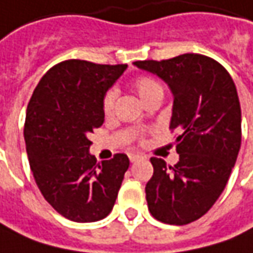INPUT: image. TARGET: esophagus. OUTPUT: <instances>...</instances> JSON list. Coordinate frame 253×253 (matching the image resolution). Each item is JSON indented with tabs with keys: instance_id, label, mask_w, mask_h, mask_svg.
I'll list each match as a JSON object with an SVG mask.
<instances>
[{
	"instance_id": "1",
	"label": "esophagus",
	"mask_w": 253,
	"mask_h": 253,
	"mask_svg": "<svg viewBox=\"0 0 253 253\" xmlns=\"http://www.w3.org/2000/svg\"><path fill=\"white\" fill-rule=\"evenodd\" d=\"M128 158H130V161L131 162H137L138 160H141L143 157H141L140 154H130V155H128Z\"/></svg>"
}]
</instances>
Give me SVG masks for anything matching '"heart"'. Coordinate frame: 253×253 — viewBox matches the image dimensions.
Instances as JSON below:
<instances>
[{
    "label": "heart",
    "instance_id": "1",
    "mask_svg": "<svg viewBox=\"0 0 253 253\" xmlns=\"http://www.w3.org/2000/svg\"><path fill=\"white\" fill-rule=\"evenodd\" d=\"M133 86H134V91L137 92L138 98L141 99L144 105L150 99H153L154 96H162L164 95L162 84L153 77H140L133 83ZM116 96H118L116 91H113V89L106 92V95L103 98V103H102L103 113L106 116H110L113 113L115 105H116Z\"/></svg>",
    "mask_w": 253,
    "mask_h": 253
}]
</instances>
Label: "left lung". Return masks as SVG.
<instances>
[{
	"label": "left lung",
	"mask_w": 253,
	"mask_h": 253,
	"mask_svg": "<svg viewBox=\"0 0 253 253\" xmlns=\"http://www.w3.org/2000/svg\"><path fill=\"white\" fill-rule=\"evenodd\" d=\"M160 77L173 95L169 128H178L179 162L151 158L145 185L148 210L165 224L185 225L205 215L222 193L241 148V106L224 67L203 54L135 61Z\"/></svg>",
	"instance_id": "1"
}]
</instances>
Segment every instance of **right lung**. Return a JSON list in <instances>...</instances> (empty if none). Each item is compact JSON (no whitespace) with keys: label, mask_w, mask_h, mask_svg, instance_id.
<instances>
[{"label":"right lung","mask_w":253,"mask_h":253,"mask_svg":"<svg viewBox=\"0 0 253 253\" xmlns=\"http://www.w3.org/2000/svg\"><path fill=\"white\" fill-rule=\"evenodd\" d=\"M126 68L67 60L42 77L29 100L23 135L33 178L48 205L71 221L105 218L130 165L126 154L98 164L88 138L103 125V98Z\"/></svg>","instance_id":"obj_1"}]
</instances>
